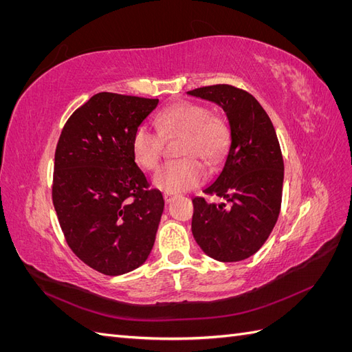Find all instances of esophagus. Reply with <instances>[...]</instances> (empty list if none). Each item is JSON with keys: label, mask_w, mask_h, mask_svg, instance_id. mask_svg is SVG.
<instances>
[{"label": "esophagus", "mask_w": 352, "mask_h": 352, "mask_svg": "<svg viewBox=\"0 0 352 352\" xmlns=\"http://www.w3.org/2000/svg\"><path fill=\"white\" fill-rule=\"evenodd\" d=\"M163 198H164L166 202H170V201H172V199L175 198V195L170 194V192H164V194H163Z\"/></svg>", "instance_id": "esophagus-1"}]
</instances>
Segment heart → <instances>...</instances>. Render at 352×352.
Instances as JSON below:
<instances>
[{
    "instance_id": "b5f03b06",
    "label": "heart",
    "mask_w": 352,
    "mask_h": 352,
    "mask_svg": "<svg viewBox=\"0 0 352 352\" xmlns=\"http://www.w3.org/2000/svg\"><path fill=\"white\" fill-rule=\"evenodd\" d=\"M157 129L140 124L132 135V153L138 163L146 170H154L164 154V138L182 135L180 154L188 155L166 163L153 177L160 190L170 194L184 192L199 186L207 177V164H216L225 155L230 131L226 120L210 114L206 105L180 101L155 116Z\"/></svg>"
}]
</instances>
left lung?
Listing matches in <instances>:
<instances>
[{
	"instance_id": "8db88e82",
	"label": "left lung",
	"mask_w": 352,
	"mask_h": 352,
	"mask_svg": "<svg viewBox=\"0 0 352 352\" xmlns=\"http://www.w3.org/2000/svg\"><path fill=\"white\" fill-rule=\"evenodd\" d=\"M219 104L230 126V146L221 172L202 192L225 202L195 197L192 235L211 258L241 261L257 252L278 221L283 157L267 113L247 91L211 85L188 92Z\"/></svg>"
}]
</instances>
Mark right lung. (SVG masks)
<instances>
[{"label": "right lung", "instance_id": "obj_1", "mask_svg": "<svg viewBox=\"0 0 352 352\" xmlns=\"http://www.w3.org/2000/svg\"><path fill=\"white\" fill-rule=\"evenodd\" d=\"M157 104L95 94L58 138L52 202L60 228L70 250L102 274L132 272L153 250L164 199L136 166L132 135Z\"/></svg>", "mask_w": 352, "mask_h": 352}]
</instances>
